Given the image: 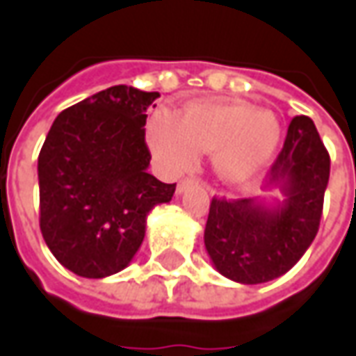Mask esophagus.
I'll return each mask as SVG.
<instances>
[{"label": "esophagus", "mask_w": 356, "mask_h": 356, "mask_svg": "<svg viewBox=\"0 0 356 356\" xmlns=\"http://www.w3.org/2000/svg\"><path fill=\"white\" fill-rule=\"evenodd\" d=\"M194 181H196V179H193V177H185V179H181V181H179V185H177V193L181 194V193H185V188L186 186H191L194 183Z\"/></svg>", "instance_id": "34e87169"}]
</instances>
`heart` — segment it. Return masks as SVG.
Returning <instances> with one entry per match:
<instances>
[{"label": "heart", "instance_id": "heart-1", "mask_svg": "<svg viewBox=\"0 0 356 356\" xmlns=\"http://www.w3.org/2000/svg\"><path fill=\"white\" fill-rule=\"evenodd\" d=\"M282 140L280 120L246 102H191L177 118L154 114L148 143L171 175L193 170L200 154L223 183L244 185L273 162Z\"/></svg>", "mask_w": 356, "mask_h": 356}]
</instances>
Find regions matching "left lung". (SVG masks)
Listing matches in <instances>:
<instances>
[{
	"label": "left lung",
	"mask_w": 356,
	"mask_h": 356,
	"mask_svg": "<svg viewBox=\"0 0 356 356\" xmlns=\"http://www.w3.org/2000/svg\"><path fill=\"white\" fill-rule=\"evenodd\" d=\"M330 154L313 120L290 122L280 154L267 173L265 188H280L282 202L213 198L204 244L216 268L240 284H261L288 273L318 232Z\"/></svg>",
	"instance_id": "left-lung-1"
}]
</instances>
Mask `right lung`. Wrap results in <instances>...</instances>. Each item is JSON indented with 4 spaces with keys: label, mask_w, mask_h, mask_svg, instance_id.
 Instances as JSON below:
<instances>
[{
    "label": "right lung",
    "mask_w": 356,
    "mask_h": 356,
    "mask_svg": "<svg viewBox=\"0 0 356 356\" xmlns=\"http://www.w3.org/2000/svg\"><path fill=\"white\" fill-rule=\"evenodd\" d=\"M160 93L114 86L63 110L38 158L40 229L57 261L83 278L129 265L150 209L170 202L147 171V108Z\"/></svg>",
    "instance_id": "1"
}]
</instances>
